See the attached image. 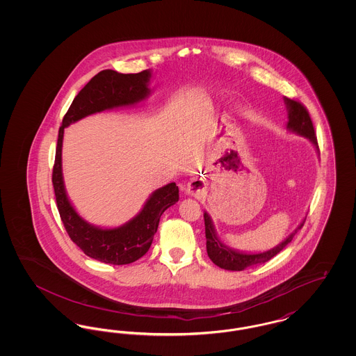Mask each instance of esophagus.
Returning <instances> with one entry per match:
<instances>
[{"label": "esophagus", "mask_w": 356, "mask_h": 356, "mask_svg": "<svg viewBox=\"0 0 356 356\" xmlns=\"http://www.w3.org/2000/svg\"><path fill=\"white\" fill-rule=\"evenodd\" d=\"M205 183L202 179H193L191 180L186 186V193L189 196H193V197H202L204 193H205Z\"/></svg>", "instance_id": "34e87169"}]
</instances>
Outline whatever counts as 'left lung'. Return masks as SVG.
Wrapping results in <instances>:
<instances>
[{"label":"left lung","mask_w":356,"mask_h":356,"mask_svg":"<svg viewBox=\"0 0 356 356\" xmlns=\"http://www.w3.org/2000/svg\"><path fill=\"white\" fill-rule=\"evenodd\" d=\"M284 104L287 106L288 131L308 138L312 143V145L315 147L316 152H319L318 140H316L315 129H314L311 118L308 115V111L300 102L291 100L287 97H284ZM305 221V219H303V221L296 227V229L291 235H288L280 244H277L276 247H273L271 250L264 251V252H243V251H237L234 248H229L228 245H225L221 241L219 236H218V234H216L213 221L211 219V216L208 215V212L204 211L207 254L209 256V259L222 270L243 271L248 267H254V266L271 260L272 257L279 254L287 245L288 243L292 241V238L296 235V232L303 227Z\"/></svg>","instance_id":"obj_1"}]
</instances>
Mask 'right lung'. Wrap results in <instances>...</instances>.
I'll return each instance as SVG.
<instances>
[{"label": "right lung", "mask_w": 356, "mask_h": 356, "mask_svg": "<svg viewBox=\"0 0 356 356\" xmlns=\"http://www.w3.org/2000/svg\"><path fill=\"white\" fill-rule=\"evenodd\" d=\"M152 70L122 74L106 69L97 73L74 97L58 131L51 181L57 208L72 241L86 256L106 264L134 263L148 252L165 209L179 202L175 183L152 192L134 219L115 228H104L83 219L70 203L63 176L64 129L86 116L122 106H134L151 95Z\"/></svg>", "instance_id": "1"}]
</instances>
